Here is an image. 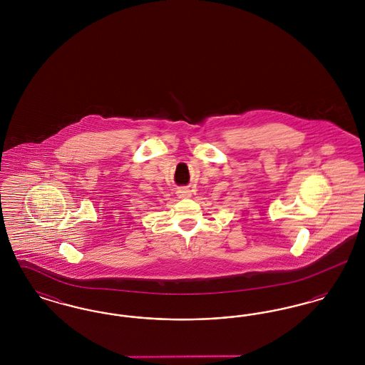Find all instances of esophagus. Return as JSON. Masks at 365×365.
I'll use <instances>...</instances> for the list:
<instances>
[{
    "mask_svg": "<svg viewBox=\"0 0 365 365\" xmlns=\"http://www.w3.org/2000/svg\"><path fill=\"white\" fill-rule=\"evenodd\" d=\"M176 194L179 198H190L191 191L189 189H178Z\"/></svg>",
    "mask_w": 365,
    "mask_h": 365,
    "instance_id": "34e87169",
    "label": "esophagus"
}]
</instances>
